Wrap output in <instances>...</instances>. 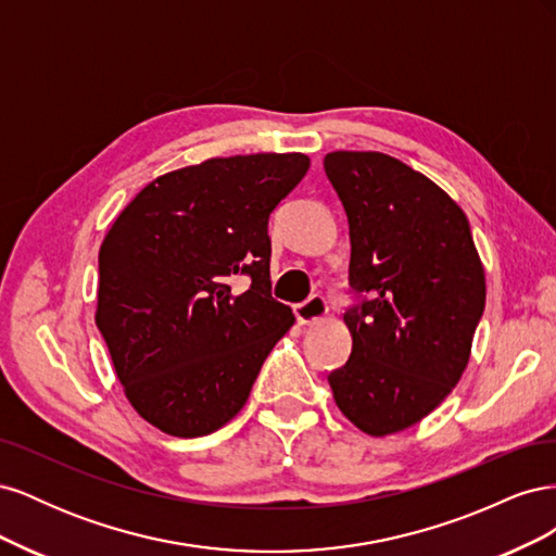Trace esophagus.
I'll return each mask as SVG.
<instances>
[{
  "label": "esophagus",
  "mask_w": 556,
  "mask_h": 556,
  "mask_svg": "<svg viewBox=\"0 0 556 556\" xmlns=\"http://www.w3.org/2000/svg\"><path fill=\"white\" fill-rule=\"evenodd\" d=\"M294 315L299 325H313L327 315V301L319 294H311L304 304L294 306Z\"/></svg>",
  "instance_id": "esophagus-1"
}]
</instances>
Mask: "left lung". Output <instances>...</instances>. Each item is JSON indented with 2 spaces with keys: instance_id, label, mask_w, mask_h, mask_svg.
<instances>
[{
  "instance_id": "8db88e82",
  "label": "left lung",
  "mask_w": 556,
  "mask_h": 556,
  "mask_svg": "<svg viewBox=\"0 0 556 556\" xmlns=\"http://www.w3.org/2000/svg\"><path fill=\"white\" fill-rule=\"evenodd\" d=\"M325 174L348 215L357 296L343 315L350 359L327 380L352 425L396 433L459 382L484 311V268L464 211L408 164L336 150Z\"/></svg>"
}]
</instances>
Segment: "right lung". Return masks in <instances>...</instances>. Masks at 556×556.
<instances>
[{
  "mask_svg": "<svg viewBox=\"0 0 556 556\" xmlns=\"http://www.w3.org/2000/svg\"><path fill=\"white\" fill-rule=\"evenodd\" d=\"M308 166L301 153L185 166L146 185L109 229L94 319L134 410L160 431L225 427L294 325L271 296L268 215ZM241 275L251 288L233 295Z\"/></svg>",
  "mask_w": 556,
  "mask_h": 556,
  "instance_id": "right-lung-1",
  "label": "right lung"
}]
</instances>
